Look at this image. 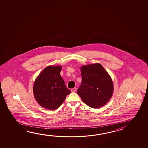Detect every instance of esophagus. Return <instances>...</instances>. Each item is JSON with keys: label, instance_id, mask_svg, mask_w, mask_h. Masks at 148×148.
I'll return each instance as SVG.
<instances>
[{"label": "esophagus", "instance_id": "esophagus-1", "mask_svg": "<svg viewBox=\"0 0 148 148\" xmlns=\"http://www.w3.org/2000/svg\"><path fill=\"white\" fill-rule=\"evenodd\" d=\"M76 90H77V88H74L73 89H71V92H76Z\"/></svg>", "mask_w": 148, "mask_h": 148}]
</instances>
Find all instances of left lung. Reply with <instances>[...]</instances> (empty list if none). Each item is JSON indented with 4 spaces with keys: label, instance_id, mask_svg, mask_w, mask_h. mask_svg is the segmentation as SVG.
<instances>
[{
    "label": "left lung",
    "instance_id": "left-lung-1",
    "mask_svg": "<svg viewBox=\"0 0 148 148\" xmlns=\"http://www.w3.org/2000/svg\"><path fill=\"white\" fill-rule=\"evenodd\" d=\"M82 82L78 95L88 106L98 108L103 106L112 97L114 85L112 78L99 63L81 67Z\"/></svg>",
    "mask_w": 148,
    "mask_h": 148
}]
</instances>
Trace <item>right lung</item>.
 Listing matches in <instances>:
<instances>
[{"label": "right lung", "mask_w": 148, "mask_h": 148, "mask_svg": "<svg viewBox=\"0 0 148 148\" xmlns=\"http://www.w3.org/2000/svg\"><path fill=\"white\" fill-rule=\"evenodd\" d=\"M61 66H48L34 82L33 91L37 102L49 110L58 108L71 93L61 76Z\"/></svg>", "instance_id": "1"}]
</instances>
